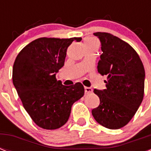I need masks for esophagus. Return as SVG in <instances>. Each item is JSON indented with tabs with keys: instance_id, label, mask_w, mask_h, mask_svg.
<instances>
[{
	"instance_id": "1",
	"label": "esophagus",
	"mask_w": 151,
	"mask_h": 151,
	"mask_svg": "<svg viewBox=\"0 0 151 151\" xmlns=\"http://www.w3.org/2000/svg\"><path fill=\"white\" fill-rule=\"evenodd\" d=\"M85 94H90L92 92V88L89 87H85Z\"/></svg>"
}]
</instances>
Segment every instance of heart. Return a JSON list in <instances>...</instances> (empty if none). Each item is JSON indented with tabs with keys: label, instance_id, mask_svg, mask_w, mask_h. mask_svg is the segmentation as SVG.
<instances>
[{
	"label": "heart",
	"instance_id": "heart-1",
	"mask_svg": "<svg viewBox=\"0 0 151 151\" xmlns=\"http://www.w3.org/2000/svg\"><path fill=\"white\" fill-rule=\"evenodd\" d=\"M92 41H96L94 39H87L86 40V43H89V42H92Z\"/></svg>",
	"mask_w": 151,
	"mask_h": 151
}]
</instances>
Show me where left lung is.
I'll return each mask as SVG.
<instances>
[{"mask_svg": "<svg viewBox=\"0 0 151 151\" xmlns=\"http://www.w3.org/2000/svg\"><path fill=\"white\" fill-rule=\"evenodd\" d=\"M103 52L98 72L107 76L106 88L94 89L99 98L92 110L95 120L110 129L125 126L139 107L144 95L145 70L140 58L130 45L109 33L97 32Z\"/></svg>", "mask_w": 151, "mask_h": 151, "instance_id": "1", "label": "left lung"}]
</instances>
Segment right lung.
I'll list each match as a JSON object with an SVG mask.
<instances>
[{"mask_svg": "<svg viewBox=\"0 0 151 151\" xmlns=\"http://www.w3.org/2000/svg\"><path fill=\"white\" fill-rule=\"evenodd\" d=\"M81 37H41L25 46L13 65L12 81L23 107L37 125L52 130L66 124L74 102L85 94L81 83L62 85L55 74L66 50Z\"/></svg>", "mask_w": 151, "mask_h": 151, "instance_id": "right-lung-1", "label": "right lung"}]
</instances>
